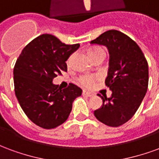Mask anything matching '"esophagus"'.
<instances>
[{
  "mask_svg": "<svg viewBox=\"0 0 159 159\" xmlns=\"http://www.w3.org/2000/svg\"><path fill=\"white\" fill-rule=\"evenodd\" d=\"M83 95H85L87 97H93L94 95V93H91V92H88V91H83Z\"/></svg>",
  "mask_w": 159,
  "mask_h": 159,
  "instance_id": "obj_1",
  "label": "esophagus"
}]
</instances>
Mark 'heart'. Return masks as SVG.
Returning <instances> with one entry per match:
<instances>
[{
  "label": "heart",
  "mask_w": 159,
  "mask_h": 159,
  "mask_svg": "<svg viewBox=\"0 0 159 159\" xmlns=\"http://www.w3.org/2000/svg\"><path fill=\"white\" fill-rule=\"evenodd\" d=\"M89 54L90 58L92 59H95V58H99V57H104L106 56V52L103 48H101L100 47H94L89 49ZM70 58L68 59V62H70ZM97 79L96 76H89V75H84V76H81L78 79V83L84 87H90L93 85L94 81Z\"/></svg>",
  "instance_id": "1"
}]
</instances>
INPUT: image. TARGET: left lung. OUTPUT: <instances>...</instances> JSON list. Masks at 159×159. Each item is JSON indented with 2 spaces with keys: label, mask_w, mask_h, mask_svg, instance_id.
Returning <instances> with one entry per match:
<instances>
[{
  "label": "left lung",
  "mask_w": 159,
  "mask_h": 159,
  "mask_svg": "<svg viewBox=\"0 0 159 159\" xmlns=\"http://www.w3.org/2000/svg\"><path fill=\"white\" fill-rule=\"evenodd\" d=\"M91 44L107 47L110 54L106 79L111 96H98L103 105L94 111V116L107 126L118 127L128 122L136 112L148 87V64L134 41L116 30H107Z\"/></svg>",
  "instance_id": "obj_1"
}]
</instances>
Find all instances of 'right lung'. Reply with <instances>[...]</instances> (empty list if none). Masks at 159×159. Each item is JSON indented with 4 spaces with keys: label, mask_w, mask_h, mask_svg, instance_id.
<instances>
[{
    "label": "right lung",
    "mask_w": 159,
    "mask_h": 159,
    "mask_svg": "<svg viewBox=\"0 0 159 159\" xmlns=\"http://www.w3.org/2000/svg\"><path fill=\"white\" fill-rule=\"evenodd\" d=\"M80 45H67L56 36L43 34L31 41L16 61L14 91L26 116L37 126L51 129L65 123L72 103L83 90L70 83L61 89L52 79L67 70L66 61Z\"/></svg>",
    "instance_id": "right-lung-1"
}]
</instances>
